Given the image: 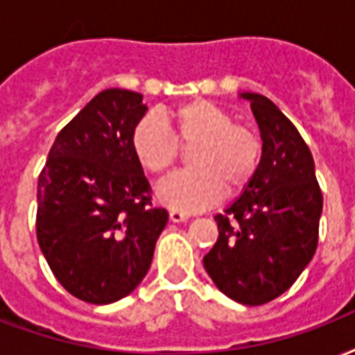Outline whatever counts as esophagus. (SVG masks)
I'll use <instances>...</instances> for the list:
<instances>
[{
    "instance_id": "34e87169",
    "label": "esophagus",
    "mask_w": 355,
    "mask_h": 355,
    "mask_svg": "<svg viewBox=\"0 0 355 355\" xmlns=\"http://www.w3.org/2000/svg\"><path fill=\"white\" fill-rule=\"evenodd\" d=\"M188 218V214L178 212V210H171V212H169V220H171L173 223H182V221H186Z\"/></svg>"
}]
</instances>
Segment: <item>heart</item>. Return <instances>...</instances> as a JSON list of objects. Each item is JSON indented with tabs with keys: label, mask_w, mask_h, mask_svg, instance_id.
<instances>
[{
	"label": "heart",
	"mask_w": 355,
	"mask_h": 355,
	"mask_svg": "<svg viewBox=\"0 0 355 355\" xmlns=\"http://www.w3.org/2000/svg\"><path fill=\"white\" fill-rule=\"evenodd\" d=\"M196 145L189 153L191 169L178 171L156 188V199L178 212H197L240 193L253 180L262 147L253 130L232 123L229 113L208 100L173 107L164 117L147 115L132 130L130 145L147 171L159 175L178 158V143Z\"/></svg>",
	"instance_id": "heart-1"
}]
</instances>
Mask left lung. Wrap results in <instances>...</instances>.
Wrapping results in <instances>:
<instances>
[{
    "label": "left lung",
    "mask_w": 355,
    "mask_h": 355,
    "mask_svg": "<svg viewBox=\"0 0 355 355\" xmlns=\"http://www.w3.org/2000/svg\"><path fill=\"white\" fill-rule=\"evenodd\" d=\"M250 100L262 139L255 177L218 214V242L202 264L214 285L242 305L272 302L294 285L318 243L322 191L296 126L266 96Z\"/></svg>",
    "instance_id": "left-lung-1"
}]
</instances>
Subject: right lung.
Returning a JSON list of instances; mask_svg holds the SVG:
<instances>
[{
    "mask_svg": "<svg viewBox=\"0 0 355 355\" xmlns=\"http://www.w3.org/2000/svg\"><path fill=\"white\" fill-rule=\"evenodd\" d=\"M143 96L105 89L55 137L37 186V240L55 279L87 304H113L147 275L167 225L134 156Z\"/></svg>",
    "mask_w": 355,
    "mask_h": 355,
    "instance_id": "add662e5",
    "label": "right lung"
}]
</instances>
